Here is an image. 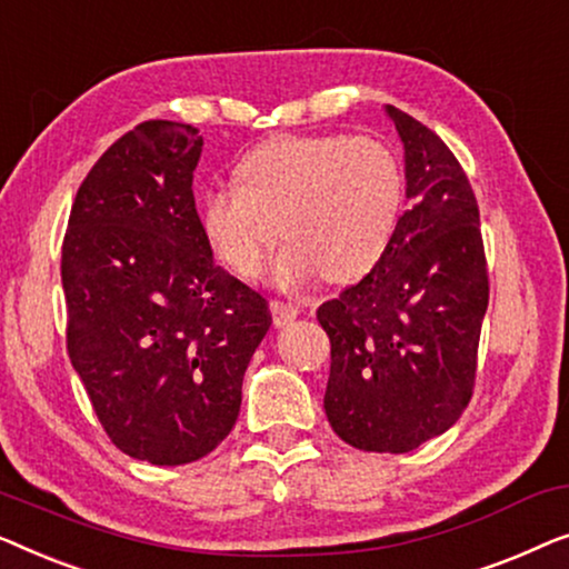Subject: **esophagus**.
<instances>
[{
  "label": "esophagus",
  "instance_id": "34e87169",
  "mask_svg": "<svg viewBox=\"0 0 569 569\" xmlns=\"http://www.w3.org/2000/svg\"><path fill=\"white\" fill-rule=\"evenodd\" d=\"M270 311H273V322L278 325V327H283V325H291L296 317H299V303H293V301H281V299H276V301H270Z\"/></svg>",
  "mask_w": 569,
  "mask_h": 569
}]
</instances>
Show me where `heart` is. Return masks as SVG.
Listing matches in <instances>:
<instances>
[{
    "label": "heart",
    "mask_w": 569,
    "mask_h": 569,
    "mask_svg": "<svg viewBox=\"0 0 569 569\" xmlns=\"http://www.w3.org/2000/svg\"><path fill=\"white\" fill-rule=\"evenodd\" d=\"M237 182L201 198L208 244L223 266L252 276L283 234L291 242L270 270L283 286L366 276L405 203L402 162L371 136H273L242 157Z\"/></svg>",
    "instance_id": "obj_1"
}]
</instances>
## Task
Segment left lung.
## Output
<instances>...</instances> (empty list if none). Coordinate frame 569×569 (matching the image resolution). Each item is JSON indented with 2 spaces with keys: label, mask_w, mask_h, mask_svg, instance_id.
Returning <instances> with one entry per match:
<instances>
[{
  "label": "left lung",
  "mask_w": 569,
  "mask_h": 569,
  "mask_svg": "<svg viewBox=\"0 0 569 569\" xmlns=\"http://www.w3.org/2000/svg\"><path fill=\"white\" fill-rule=\"evenodd\" d=\"M405 143L407 211L371 273L317 309L330 338L325 412L361 451L407 453L475 395L490 301L475 190L428 126L387 106Z\"/></svg>",
  "instance_id": "obj_1"
}]
</instances>
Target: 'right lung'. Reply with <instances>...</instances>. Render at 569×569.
I'll return each mask as SVG.
<instances>
[{
    "label": "right lung",
    "instance_id": "1",
    "mask_svg": "<svg viewBox=\"0 0 569 569\" xmlns=\"http://www.w3.org/2000/svg\"><path fill=\"white\" fill-rule=\"evenodd\" d=\"M198 128L143 121L77 190L61 244L67 353L123 453L178 467L234 428L268 301L216 266L193 198Z\"/></svg>",
    "mask_w": 569,
    "mask_h": 569
}]
</instances>
